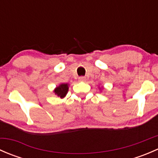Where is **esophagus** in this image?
Returning <instances> with one entry per match:
<instances>
[{
  "instance_id": "obj_1",
  "label": "esophagus",
  "mask_w": 158,
  "mask_h": 158,
  "mask_svg": "<svg viewBox=\"0 0 158 158\" xmlns=\"http://www.w3.org/2000/svg\"><path fill=\"white\" fill-rule=\"evenodd\" d=\"M79 80L80 81V82H85V81L86 80V78H85V76H80V77L79 78Z\"/></svg>"
}]
</instances>
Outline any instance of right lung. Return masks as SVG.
<instances>
[{"label":"right lung","instance_id":"right-lung-1","mask_svg":"<svg viewBox=\"0 0 158 158\" xmlns=\"http://www.w3.org/2000/svg\"><path fill=\"white\" fill-rule=\"evenodd\" d=\"M68 89H69V87H68L67 84H61L60 86H58L54 90V92L60 98H63L67 93Z\"/></svg>","mask_w":158,"mask_h":158}]
</instances>
